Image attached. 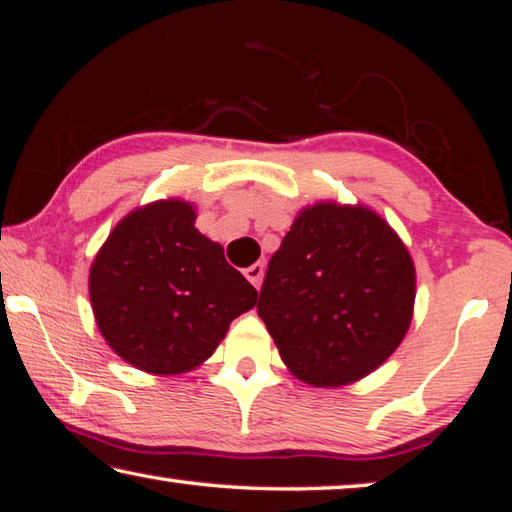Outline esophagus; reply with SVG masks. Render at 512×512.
Masks as SVG:
<instances>
[{
  "label": "esophagus",
  "instance_id": "obj_1",
  "mask_svg": "<svg viewBox=\"0 0 512 512\" xmlns=\"http://www.w3.org/2000/svg\"><path fill=\"white\" fill-rule=\"evenodd\" d=\"M244 275L248 277L253 287H259V284H262V277H264V264L262 262H255L253 266L246 268Z\"/></svg>",
  "mask_w": 512,
  "mask_h": 512
}]
</instances>
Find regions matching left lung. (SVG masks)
Returning a JSON list of instances; mask_svg holds the SVG:
<instances>
[{"label":"left lung","mask_w":512,"mask_h":512,"mask_svg":"<svg viewBox=\"0 0 512 512\" xmlns=\"http://www.w3.org/2000/svg\"><path fill=\"white\" fill-rule=\"evenodd\" d=\"M413 300L415 268L388 223L366 207L318 203L268 262L257 314L293 375L343 386L391 357Z\"/></svg>","instance_id":"8db88e82"}]
</instances>
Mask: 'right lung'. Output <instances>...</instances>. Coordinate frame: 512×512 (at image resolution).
Wrapping results in <instances>:
<instances>
[{"instance_id": "right-lung-1", "label": "right lung", "mask_w": 512, "mask_h": 512, "mask_svg": "<svg viewBox=\"0 0 512 512\" xmlns=\"http://www.w3.org/2000/svg\"><path fill=\"white\" fill-rule=\"evenodd\" d=\"M183 201H160L121 221L90 271V300L103 339L131 366L176 375L216 350L257 291L194 228Z\"/></svg>"}]
</instances>
